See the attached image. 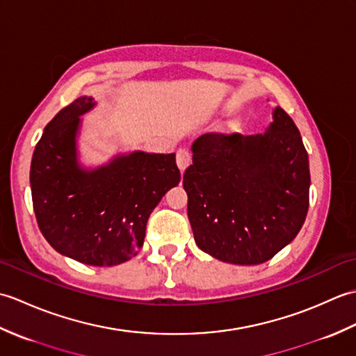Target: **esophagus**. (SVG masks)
<instances>
[{
	"label": "esophagus",
	"mask_w": 356,
	"mask_h": 356,
	"mask_svg": "<svg viewBox=\"0 0 356 356\" xmlns=\"http://www.w3.org/2000/svg\"><path fill=\"white\" fill-rule=\"evenodd\" d=\"M176 162L180 171H185L188 168V165L191 163V153L188 148H179L176 153Z\"/></svg>",
	"instance_id": "esophagus-1"
}]
</instances>
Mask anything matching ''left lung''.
<instances>
[{
	"mask_svg": "<svg viewBox=\"0 0 356 356\" xmlns=\"http://www.w3.org/2000/svg\"><path fill=\"white\" fill-rule=\"evenodd\" d=\"M184 174L188 218L202 251L260 264L297 236L309 208L307 151L297 125L275 108L266 133H208Z\"/></svg>",
	"mask_w": 356,
	"mask_h": 356,
	"instance_id": "8db88e82",
	"label": "left lung"
}]
</instances>
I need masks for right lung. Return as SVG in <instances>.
I'll return each instance as SVG.
<instances>
[{
    "instance_id": "add662e5",
    "label": "right lung",
    "mask_w": 356,
    "mask_h": 356,
    "mask_svg": "<svg viewBox=\"0 0 356 356\" xmlns=\"http://www.w3.org/2000/svg\"><path fill=\"white\" fill-rule=\"evenodd\" d=\"M92 97L67 105L44 128L30 165L36 222L59 254L116 266L138 254L149 214L180 182L174 154L138 151L95 171L76 163L74 136Z\"/></svg>"
}]
</instances>
